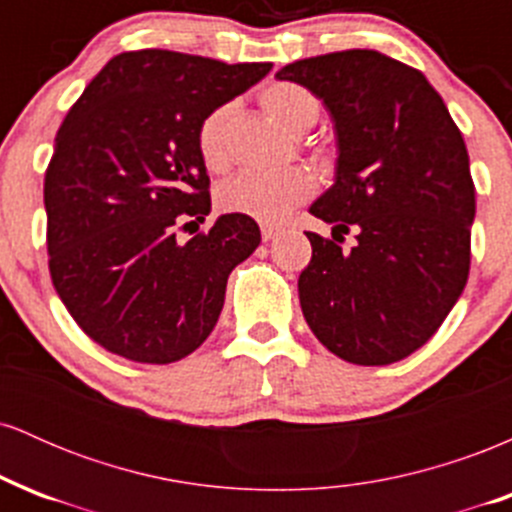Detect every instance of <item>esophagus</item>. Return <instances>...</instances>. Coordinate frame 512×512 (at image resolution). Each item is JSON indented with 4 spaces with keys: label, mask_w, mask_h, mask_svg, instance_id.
Instances as JSON below:
<instances>
[{
    "label": "esophagus",
    "mask_w": 512,
    "mask_h": 512,
    "mask_svg": "<svg viewBox=\"0 0 512 512\" xmlns=\"http://www.w3.org/2000/svg\"><path fill=\"white\" fill-rule=\"evenodd\" d=\"M281 236V228H274V226H262V240L267 243V240H274Z\"/></svg>",
    "instance_id": "34e87169"
}]
</instances>
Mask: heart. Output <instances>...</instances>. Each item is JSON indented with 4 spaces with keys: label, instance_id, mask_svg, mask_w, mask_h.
I'll return each mask as SVG.
<instances>
[{
    "label": "heart",
    "instance_id": "heart-1",
    "mask_svg": "<svg viewBox=\"0 0 512 512\" xmlns=\"http://www.w3.org/2000/svg\"><path fill=\"white\" fill-rule=\"evenodd\" d=\"M260 103L291 134L308 132L320 115V101L315 93L293 81L267 84L260 93ZM231 120L233 105L223 103L204 115L197 127L199 156L214 173H221L231 163V142H228ZM315 187V178L303 168L279 170V173L243 170L219 187L216 204L226 214L248 216L264 226H279L289 219L293 209L315 195Z\"/></svg>",
    "mask_w": 512,
    "mask_h": 512
}]
</instances>
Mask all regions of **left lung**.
Listing matches in <instances>:
<instances>
[{
  "label": "left lung",
  "mask_w": 512,
  "mask_h": 512,
  "mask_svg": "<svg viewBox=\"0 0 512 512\" xmlns=\"http://www.w3.org/2000/svg\"><path fill=\"white\" fill-rule=\"evenodd\" d=\"M276 79L313 91L337 132L334 185L310 214L356 231L342 252L308 233L298 276L305 322L334 356L387 366L436 334L469 276L474 182L462 132L419 69L375 50L286 64Z\"/></svg>",
  "instance_id": "left-lung-1"
}]
</instances>
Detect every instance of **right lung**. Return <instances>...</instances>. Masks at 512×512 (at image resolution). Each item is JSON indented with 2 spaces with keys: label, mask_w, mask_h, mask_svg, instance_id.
I'll list each match as a JSON object with an SVG mask.
<instances>
[{
  "label": "right lung",
  "mask_w": 512,
  "mask_h": 512,
  "mask_svg": "<svg viewBox=\"0 0 512 512\" xmlns=\"http://www.w3.org/2000/svg\"><path fill=\"white\" fill-rule=\"evenodd\" d=\"M269 69L122 52L64 117L45 173L50 276L76 325L110 354L173 363L214 330L228 274L260 245V226L223 214L187 243L175 228L211 211L199 122Z\"/></svg>",
  "instance_id": "right-lung-1"
}]
</instances>
